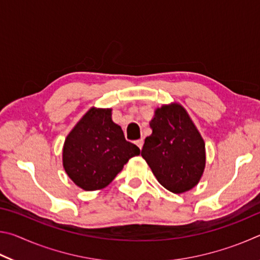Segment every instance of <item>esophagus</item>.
<instances>
[{"label":"esophagus","mask_w":260,"mask_h":260,"mask_svg":"<svg viewBox=\"0 0 260 260\" xmlns=\"http://www.w3.org/2000/svg\"><path fill=\"white\" fill-rule=\"evenodd\" d=\"M136 146H138L140 149H142V147H143V143H144V141H143V139H140V140H138L136 141Z\"/></svg>","instance_id":"1"}]
</instances>
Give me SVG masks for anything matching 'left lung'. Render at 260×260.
Masks as SVG:
<instances>
[{
	"mask_svg": "<svg viewBox=\"0 0 260 260\" xmlns=\"http://www.w3.org/2000/svg\"><path fill=\"white\" fill-rule=\"evenodd\" d=\"M152 134L146 138L141 156L162 187L174 193L190 190L205 167V143L180 104L156 109L150 121Z\"/></svg>",
	"mask_w": 260,
	"mask_h": 260,
	"instance_id": "left-lung-1",
	"label": "left lung"
}]
</instances>
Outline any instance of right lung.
<instances>
[{"instance_id":"obj_1","label":"right lung","mask_w":260,"mask_h":260,"mask_svg":"<svg viewBox=\"0 0 260 260\" xmlns=\"http://www.w3.org/2000/svg\"><path fill=\"white\" fill-rule=\"evenodd\" d=\"M111 109L91 108L73 127L63 147V166L83 190H99L116 178L140 149L125 140Z\"/></svg>"}]
</instances>
